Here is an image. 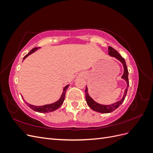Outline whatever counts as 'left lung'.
Here are the masks:
<instances>
[{
	"label": "left lung",
	"instance_id": "8db88e82",
	"mask_svg": "<svg viewBox=\"0 0 153 153\" xmlns=\"http://www.w3.org/2000/svg\"><path fill=\"white\" fill-rule=\"evenodd\" d=\"M108 55H110V56L117 59L122 63L123 66V68H124V73H123V76H121V78H123V79H124L125 81L126 82L127 86H126V89L124 90V94H123L122 99L121 100L117 101V102L114 103L110 104V105H103V104H100L98 102H96V101H95L93 99H92L90 96V95L89 94V92H88V88H87V87H86L85 92L86 102H87V105L89 106V107L92 110L96 111V112H98L103 113V114L110 113V112H113L114 110L117 109L119 106L123 103L125 98H126L127 91H128V87H129L128 71L126 61H125L124 59L121 56V55L117 52V51L114 49L112 47H108Z\"/></svg>",
	"mask_w": 153,
	"mask_h": 153
}]
</instances>
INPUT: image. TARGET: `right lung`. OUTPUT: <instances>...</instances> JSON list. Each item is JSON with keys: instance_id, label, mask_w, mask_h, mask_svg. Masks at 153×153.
<instances>
[{"instance_id": "1", "label": "right lung", "mask_w": 153, "mask_h": 153, "mask_svg": "<svg viewBox=\"0 0 153 153\" xmlns=\"http://www.w3.org/2000/svg\"><path fill=\"white\" fill-rule=\"evenodd\" d=\"M39 48H41V47H35L33 49H32L30 52L24 57V59H23V61L25 60L27 57L29 56V55H30L32 53H33L34 52H36V51L39 50ZM69 86V85L68 84L64 87L62 93L61 97H60V98L57 101H55L54 103L41 105V106H36V105H31L30 103H28L27 102H26V101H25V102L26 105L28 106L29 108H30L31 109L35 111V112H39V113H48V112H53V111L58 109L60 106L62 105L64 101V99H65L66 91H67ZM22 98L24 101H25L22 95Z\"/></svg>"}]
</instances>
